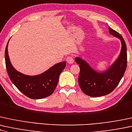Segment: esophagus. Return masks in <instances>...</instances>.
<instances>
[{"mask_svg": "<svg viewBox=\"0 0 132 132\" xmlns=\"http://www.w3.org/2000/svg\"><path fill=\"white\" fill-rule=\"evenodd\" d=\"M66 61L69 64H72L74 63V58H73L72 56H69L66 58Z\"/></svg>", "mask_w": 132, "mask_h": 132, "instance_id": "obj_1", "label": "esophagus"}]
</instances>
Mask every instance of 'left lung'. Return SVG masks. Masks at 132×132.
Wrapping results in <instances>:
<instances>
[{"mask_svg":"<svg viewBox=\"0 0 132 132\" xmlns=\"http://www.w3.org/2000/svg\"><path fill=\"white\" fill-rule=\"evenodd\" d=\"M109 34L118 38L121 42L119 55L107 69L98 71L93 69L80 57H76L75 61L79 64L78 82L85 94L93 97L109 94L115 89L124 74L127 68V47L123 37L117 32L108 27Z\"/></svg>","mask_w":132,"mask_h":132,"instance_id":"left-lung-1","label":"left lung"}]
</instances>
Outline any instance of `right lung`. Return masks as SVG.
I'll list each match as a JSON object with an SVG mask.
<instances>
[{"label": "right lung", "instance_id": "right-lung-1", "mask_svg": "<svg viewBox=\"0 0 132 132\" xmlns=\"http://www.w3.org/2000/svg\"><path fill=\"white\" fill-rule=\"evenodd\" d=\"M9 40L6 46L5 59L7 73L12 83L31 99H42L52 95L57 86L60 74L66 67V61L55 64L38 75H26L15 69L11 63L8 53Z\"/></svg>", "mask_w": 132, "mask_h": 132}]
</instances>
